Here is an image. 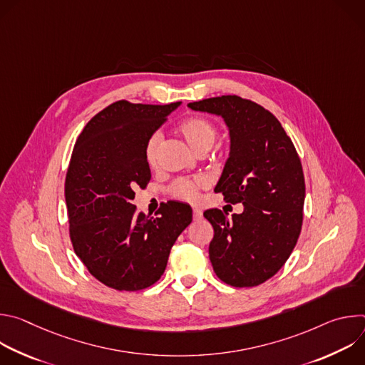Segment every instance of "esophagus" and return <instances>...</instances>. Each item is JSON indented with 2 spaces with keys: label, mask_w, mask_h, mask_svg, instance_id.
<instances>
[{
  "label": "esophagus",
  "mask_w": 365,
  "mask_h": 365,
  "mask_svg": "<svg viewBox=\"0 0 365 365\" xmlns=\"http://www.w3.org/2000/svg\"><path fill=\"white\" fill-rule=\"evenodd\" d=\"M200 218H202V211L197 210V207H195V210H193V220L199 221Z\"/></svg>",
  "instance_id": "esophagus-1"
}]
</instances>
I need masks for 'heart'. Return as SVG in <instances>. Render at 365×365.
<instances>
[{"label":"heart","instance_id":"1","mask_svg":"<svg viewBox=\"0 0 365 365\" xmlns=\"http://www.w3.org/2000/svg\"><path fill=\"white\" fill-rule=\"evenodd\" d=\"M179 133L187 143V145L199 153L202 150H210L217 138V128L215 125L202 117H189L179 125ZM162 137L159 133H154L148 137L144 145V159L150 168L155 166L159 158ZM206 182L203 179H179L176 180L170 190L172 193L185 200H196L199 196V189L205 187Z\"/></svg>","mask_w":365,"mask_h":365}]
</instances>
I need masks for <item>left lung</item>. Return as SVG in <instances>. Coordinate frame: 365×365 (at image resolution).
I'll list each match as a JSON object with an SVG mask.
<instances>
[{"label": "left lung", "mask_w": 365, "mask_h": 365, "mask_svg": "<svg viewBox=\"0 0 365 365\" xmlns=\"http://www.w3.org/2000/svg\"><path fill=\"white\" fill-rule=\"evenodd\" d=\"M187 107L228 127L230 158L215 192L244 205L231 220L220 210L203 212L214 227V272L234 287L262 284L283 267L300 234L304 178L296 148L279 120L252 101L222 95Z\"/></svg>", "instance_id": "left-lung-1"}]
</instances>
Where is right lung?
Wrapping results in <instances>:
<instances>
[{
	"label": "right lung",
	"mask_w": 365,
	"mask_h": 365,
	"mask_svg": "<svg viewBox=\"0 0 365 365\" xmlns=\"http://www.w3.org/2000/svg\"><path fill=\"white\" fill-rule=\"evenodd\" d=\"M179 106L117 101L85 125L73 147L65 183L73 250L96 280L115 290L158 282L175 241L192 222L185 202L169 200L158 218L131 203L134 189L151 178L144 145Z\"/></svg>",
	"instance_id": "right-lung-1"
}]
</instances>
